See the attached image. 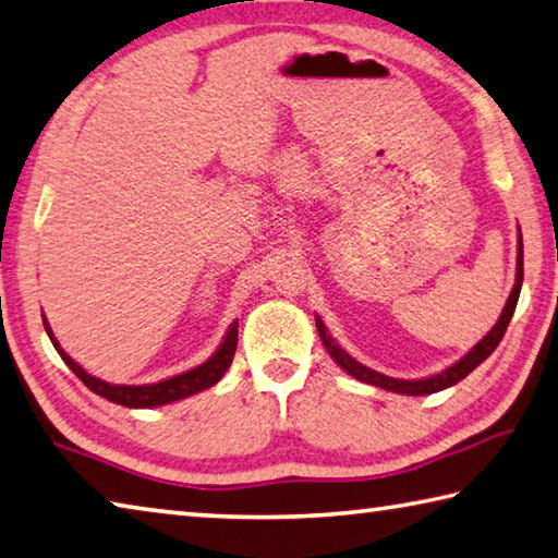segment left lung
I'll list each match as a JSON object with an SVG mask.
<instances>
[{
	"instance_id": "1",
	"label": "left lung",
	"mask_w": 558,
	"mask_h": 558,
	"mask_svg": "<svg viewBox=\"0 0 558 558\" xmlns=\"http://www.w3.org/2000/svg\"><path fill=\"white\" fill-rule=\"evenodd\" d=\"M518 251H520L518 253V278H514V288L510 292L508 302H505V310L500 314L498 324H495V327L488 333H485V337L478 343H475V347L469 353H465L461 361H456L453 366H449L447 371L439 373V376L422 378V380H398V378L383 376V373H378V371H371V368L363 366V363L353 361L341 347H337V343H333V339L327 333V329H324L322 319L317 317V331H319V337H322V343H324V347H327L329 356L337 361L339 366L349 373V376H353L356 380H363V383L378 385V388H383V390H392V392H400V395H432V392H439L444 388H451V385H456V383L469 376L473 368H478L481 363L488 359L495 349H498V343L505 337V329H508V324H510L512 314H514V307H518L520 290H522V278H524V270H522V234H520Z\"/></svg>"
}]
</instances>
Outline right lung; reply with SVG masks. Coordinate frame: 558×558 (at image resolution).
Returning <instances> with one entry per match:
<instances>
[{"instance_id":"right-lung-1","label":"right lung","mask_w":558,"mask_h":558,"mask_svg":"<svg viewBox=\"0 0 558 558\" xmlns=\"http://www.w3.org/2000/svg\"><path fill=\"white\" fill-rule=\"evenodd\" d=\"M44 327L48 331L50 341H53L56 351L60 353V359L68 363V368L73 371L89 390L102 395V398H107L109 402L124 404V408H158V404L175 402L182 398H190V395H195L199 390L211 388V385L221 380V376H225L227 368L231 366V361H234L236 339H239V322H234L229 327L227 337L221 341V347L217 349L215 356L202 363V366L192 368L187 373H180V376H173L168 380L150 383V385H109L105 380L89 376V373L80 368L77 363L70 359L63 349H60V343L53 339V331H50L46 319H44Z\"/></svg>"}]
</instances>
